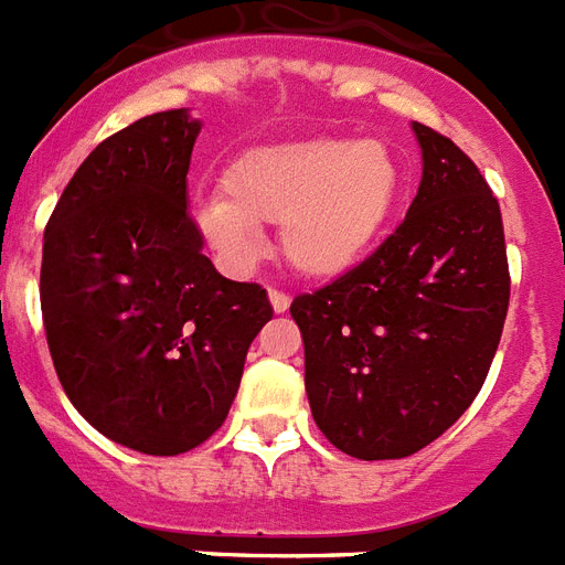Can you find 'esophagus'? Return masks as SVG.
I'll use <instances>...</instances> for the list:
<instances>
[{"instance_id": "34e87169", "label": "esophagus", "mask_w": 565, "mask_h": 565, "mask_svg": "<svg viewBox=\"0 0 565 565\" xmlns=\"http://www.w3.org/2000/svg\"><path fill=\"white\" fill-rule=\"evenodd\" d=\"M269 305H273L275 313H287L290 310V296L281 290H269Z\"/></svg>"}]
</instances>
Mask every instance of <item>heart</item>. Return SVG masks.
I'll use <instances>...</instances> for the list:
<instances>
[{
    "label": "heart",
    "instance_id": "heart-1",
    "mask_svg": "<svg viewBox=\"0 0 565 565\" xmlns=\"http://www.w3.org/2000/svg\"><path fill=\"white\" fill-rule=\"evenodd\" d=\"M223 194L196 205V228L232 267L260 255V223H281L296 273L337 278L383 237L401 203L397 156L380 141L305 139L237 153L220 177Z\"/></svg>",
    "mask_w": 565,
    "mask_h": 565
}]
</instances>
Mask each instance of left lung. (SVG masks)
Wrapping results in <instances>:
<instances>
[{"mask_svg": "<svg viewBox=\"0 0 565 565\" xmlns=\"http://www.w3.org/2000/svg\"><path fill=\"white\" fill-rule=\"evenodd\" d=\"M424 177L377 252L290 313L316 426L362 461L406 458L476 401L511 298L497 196L447 136L412 124Z\"/></svg>", "mask_w": 565, "mask_h": 565, "instance_id": "8db88e82", "label": "left lung"}]
</instances>
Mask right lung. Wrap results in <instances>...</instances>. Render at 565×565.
<instances>
[{"label":"right lung","mask_w":565,"mask_h":565,"mask_svg":"<svg viewBox=\"0 0 565 565\" xmlns=\"http://www.w3.org/2000/svg\"><path fill=\"white\" fill-rule=\"evenodd\" d=\"M203 124L153 113L92 150L43 235L40 305L60 386L109 441L145 456L200 447L226 420L267 290L228 281L188 214Z\"/></svg>","instance_id":"right-lung-1"}]
</instances>
